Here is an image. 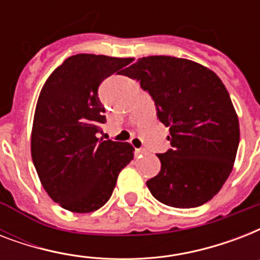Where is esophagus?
I'll return each instance as SVG.
<instances>
[{
    "mask_svg": "<svg viewBox=\"0 0 260 260\" xmlns=\"http://www.w3.org/2000/svg\"><path fill=\"white\" fill-rule=\"evenodd\" d=\"M144 154H147V151L144 150V148H136V150H135V155H136V156H140V155Z\"/></svg>",
    "mask_w": 260,
    "mask_h": 260,
    "instance_id": "esophagus-1",
    "label": "esophagus"
}]
</instances>
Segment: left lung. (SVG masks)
Instances as JSON below:
<instances>
[{"mask_svg":"<svg viewBox=\"0 0 260 260\" xmlns=\"http://www.w3.org/2000/svg\"><path fill=\"white\" fill-rule=\"evenodd\" d=\"M169 126L171 148L158 154L160 171L147 181L151 194L173 208L205 204L225 183L238 152L239 118L213 71L187 59L147 56L125 69Z\"/></svg>","mask_w":260,"mask_h":260,"instance_id":"8db88e82","label":"left lung"}]
</instances>
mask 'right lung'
Here are the masks:
<instances>
[{
    "label": "right lung",
    "instance_id": "obj_1",
    "mask_svg": "<svg viewBox=\"0 0 260 260\" xmlns=\"http://www.w3.org/2000/svg\"><path fill=\"white\" fill-rule=\"evenodd\" d=\"M132 60L74 55L55 69L40 91L32 160L48 196L70 212L89 213L105 205L120 171L134 159L129 143L97 138L106 121L98 86Z\"/></svg>",
    "mask_w": 260,
    "mask_h": 260
}]
</instances>
